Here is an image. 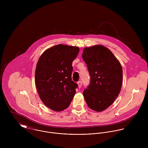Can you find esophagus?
Masks as SVG:
<instances>
[{"instance_id":"34e87169","label":"esophagus","mask_w":148,"mask_h":148,"mask_svg":"<svg viewBox=\"0 0 148 148\" xmlns=\"http://www.w3.org/2000/svg\"><path fill=\"white\" fill-rule=\"evenodd\" d=\"M77 84H78L79 88H80L82 87V81H79V82H77Z\"/></svg>"}]
</instances>
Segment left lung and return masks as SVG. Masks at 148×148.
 I'll list each match as a JSON object with an SVG mask.
<instances>
[{"label": "left lung", "instance_id": "obj_1", "mask_svg": "<svg viewBox=\"0 0 148 148\" xmlns=\"http://www.w3.org/2000/svg\"><path fill=\"white\" fill-rule=\"evenodd\" d=\"M90 76L83 91L88 106L101 112L111 106L119 96L123 83V68L113 53L102 45L86 47L82 54Z\"/></svg>", "mask_w": 148, "mask_h": 148}]
</instances>
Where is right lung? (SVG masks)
<instances>
[{
  "mask_svg": "<svg viewBox=\"0 0 148 148\" xmlns=\"http://www.w3.org/2000/svg\"><path fill=\"white\" fill-rule=\"evenodd\" d=\"M79 52L77 47L55 45L40 56L35 70V84L44 105L60 112L70 105L77 84L72 80V64Z\"/></svg>",
  "mask_w": 148,
  "mask_h": 148,
  "instance_id": "obj_1",
  "label": "right lung"
}]
</instances>
